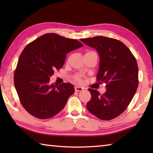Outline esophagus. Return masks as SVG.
I'll return each instance as SVG.
<instances>
[{
    "instance_id": "esophagus-1",
    "label": "esophagus",
    "mask_w": 153,
    "mask_h": 153,
    "mask_svg": "<svg viewBox=\"0 0 153 153\" xmlns=\"http://www.w3.org/2000/svg\"><path fill=\"white\" fill-rule=\"evenodd\" d=\"M83 90V87H79V86H76L75 87V91L77 92H79V91H82Z\"/></svg>"
}]
</instances>
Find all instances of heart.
<instances>
[{
    "mask_svg": "<svg viewBox=\"0 0 153 153\" xmlns=\"http://www.w3.org/2000/svg\"><path fill=\"white\" fill-rule=\"evenodd\" d=\"M76 80L77 81V82H80L81 81H82V79H81V76H77L76 77Z\"/></svg>",
    "mask_w": 153,
    "mask_h": 153,
    "instance_id": "obj_1",
    "label": "heart"
}]
</instances>
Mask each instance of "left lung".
<instances>
[{
    "label": "left lung",
    "mask_w": 153,
    "mask_h": 153,
    "mask_svg": "<svg viewBox=\"0 0 153 153\" xmlns=\"http://www.w3.org/2000/svg\"><path fill=\"white\" fill-rule=\"evenodd\" d=\"M95 48L100 62L97 77L106 83V92L100 95L89 89L91 98L87 104L89 111L102 120L116 118L125 111L138 87V66L135 58L122 42L102 36L81 39Z\"/></svg>",
    "instance_id": "left-lung-1"
}]
</instances>
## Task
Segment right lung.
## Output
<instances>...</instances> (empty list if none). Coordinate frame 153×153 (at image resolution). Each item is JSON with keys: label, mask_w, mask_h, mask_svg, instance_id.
I'll use <instances>...</instances> for the list:
<instances>
[{"label": "right lung", "mask_w": 153, "mask_h": 153, "mask_svg": "<svg viewBox=\"0 0 153 153\" xmlns=\"http://www.w3.org/2000/svg\"><path fill=\"white\" fill-rule=\"evenodd\" d=\"M82 47L83 44L76 39L46 33L25 47L14 81L21 104L31 115L45 120L64 108L74 87L70 83L51 84L50 77L63 67L67 53Z\"/></svg>", "instance_id": "obj_1"}]
</instances>
